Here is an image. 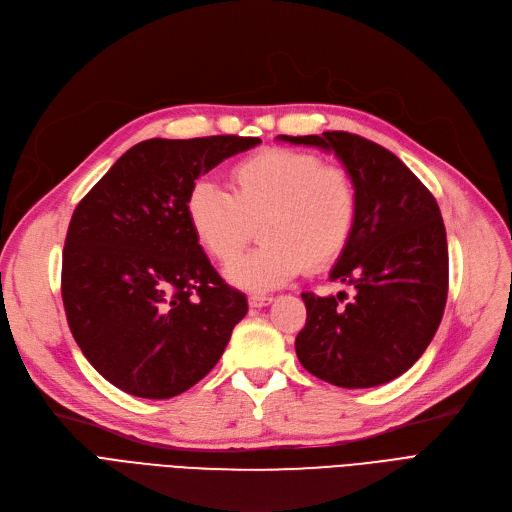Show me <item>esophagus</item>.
<instances>
[{
    "label": "esophagus",
    "instance_id": "esophagus-1",
    "mask_svg": "<svg viewBox=\"0 0 512 512\" xmlns=\"http://www.w3.org/2000/svg\"><path fill=\"white\" fill-rule=\"evenodd\" d=\"M272 301H274V297H268V295H251L249 297L251 307H265V305H270Z\"/></svg>",
    "mask_w": 512,
    "mask_h": 512
}]
</instances>
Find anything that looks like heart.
<instances>
[{
	"label": "heart",
	"instance_id": "b5f03b06",
	"mask_svg": "<svg viewBox=\"0 0 512 512\" xmlns=\"http://www.w3.org/2000/svg\"><path fill=\"white\" fill-rule=\"evenodd\" d=\"M232 194L198 180L186 196V219L201 247L232 263L259 226L261 247L228 268V280L268 293L311 270L335 263L358 219V190L347 169L311 152L263 148L230 173Z\"/></svg>",
	"mask_w": 512,
	"mask_h": 512
}]
</instances>
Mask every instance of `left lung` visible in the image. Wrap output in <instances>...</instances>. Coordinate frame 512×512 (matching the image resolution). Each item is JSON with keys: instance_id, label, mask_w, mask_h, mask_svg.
<instances>
[{"instance_id": "8db88e82", "label": "left lung", "mask_w": 512, "mask_h": 512, "mask_svg": "<svg viewBox=\"0 0 512 512\" xmlns=\"http://www.w3.org/2000/svg\"><path fill=\"white\" fill-rule=\"evenodd\" d=\"M335 157L358 190V219L332 282L355 288L349 303L303 293L307 320L297 358L318 379L366 389L404 374L429 347L448 299V238L439 205L393 152L347 131L278 136Z\"/></svg>"}]
</instances>
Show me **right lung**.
<instances>
[{
	"mask_svg": "<svg viewBox=\"0 0 512 512\" xmlns=\"http://www.w3.org/2000/svg\"><path fill=\"white\" fill-rule=\"evenodd\" d=\"M259 138H152L77 205L62 253L71 332L108 383L169 399L211 372L249 305L215 272L186 219L198 177Z\"/></svg>",
	"mask_w": 512,
	"mask_h": 512,
	"instance_id": "add662e5",
	"label": "right lung"
}]
</instances>
